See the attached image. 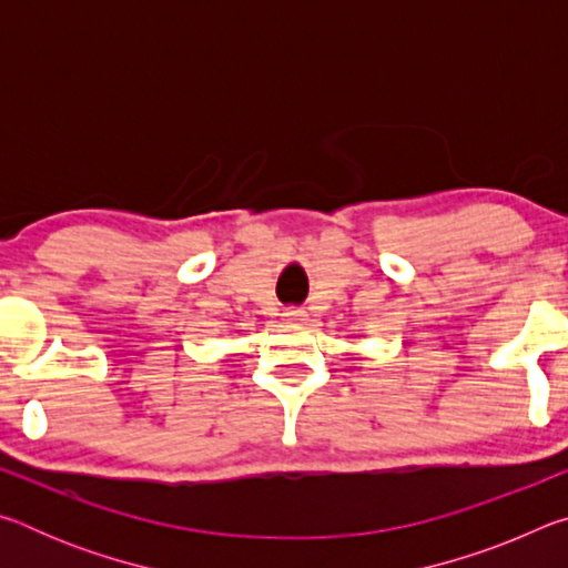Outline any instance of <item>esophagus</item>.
<instances>
[{
    "label": "esophagus",
    "instance_id": "1",
    "mask_svg": "<svg viewBox=\"0 0 568 568\" xmlns=\"http://www.w3.org/2000/svg\"><path fill=\"white\" fill-rule=\"evenodd\" d=\"M307 318L303 307H287V311L283 313V321L285 323H303Z\"/></svg>",
    "mask_w": 568,
    "mask_h": 568
}]
</instances>
